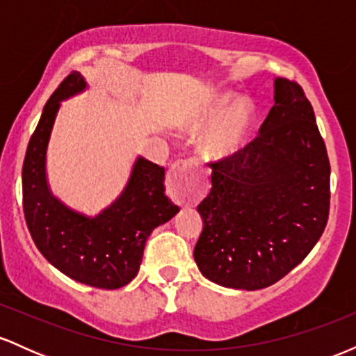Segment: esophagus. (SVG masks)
<instances>
[{
  "label": "esophagus",
  "mask_w": 356,
  "mask_h": 356,
  "mask_svg": "<svg viewBox=\"0 0 356 356\" xmlns=\"http://www.w3.org/2000/svg\"><path fill=\"white\" fill-rule=\"evenodd\" d=\"M194 162L192 161H177L170 165L167 174V184H169V194L175 202H189L201 195V184L194 179Z\"/></svg>",
  "instance_id": "esophagus-1"
}]
</instances>
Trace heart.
Returning <instances> with one entry per match:
<instances>
[{
	"label": "heart",
	"instance_id": "obj_1",
	"mask_svg": "<svg viewBox=\"0 0 356 356\" xmlns=\"http://www.w3.org/2000/svg\"><path fill=\"white\" fill-rule=\"evenodd\" d=\"M232 102L231 92L212 93L187 122V130L194 136L211 129L202 140V152L214 161L232 159L246 145L252 112L244 102L231 107Z\"/></svg>",
	"mask_w": 356,
	"mask_h": 356
}]
</instances>
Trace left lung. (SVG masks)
Returning <instances> with one entry per match:
<instances>
[{"instance_id":"8db88e82","label":"left lung","mask_w":356,"mask_h":356,"mask_svg":"<svg viewBox=\"0 0 356 356\" xmlns=\"http://www.w3.org/2000/svg\"><path fill=\"white\" fill-rule=\"evenodd\" d=\"M212 189L197 206L199 271L234 289H263L296 268L330 214V161L303 88L275 80V105L238 155L211 162Z\"/></svg>"}]
</instances>
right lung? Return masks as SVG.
<instances>
[{
    "label": "right lung",
    "mask_w": 356,
    "mask_h": 356,
    "mask_svg": "<svg viewBox=\"0 0 356 356\" xmlns=\"http://www.w3.org/2000/svg\"><path fill=\"white\" fill-rule=\"evenodd\" d=\"M87 88L72 72L53 92L28 144L23 162V211L36 248L79 283L117 289L137 276L147 238L172 219L179 207L165 195L164 167L137 157L117 201L95 218L72 211L51 194L47 182V147L60 102Z\"/></svg>",
    "instance_id": "right-lung-1"
}]
</instances>
